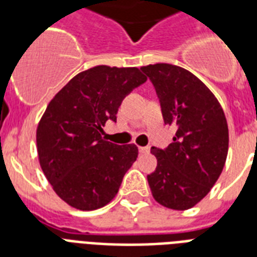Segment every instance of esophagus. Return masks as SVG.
<instances>
[{
    "instance_id": "obj_1",
    "label": "esophagus",
    "mask_w": 257,
    "mask_h": 257,
    "mask_svg": "<svg viewBox=\"0 0 257 257\" xmlns=\"http://www.w3.org/2000/svg\"><path fill=\"white\" fill-rule=\"evenodd\" d=\"M139 151H140V153H144V155H147V153H149L151 148H149V147H140V148H139Z\"/></svg>"
}]
</instances>
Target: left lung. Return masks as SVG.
Segmentation results:
<instances>
[{
  "mask_svg": "<svg viewBox=\"0 0 257 257\" xmlns=\"http://www.w3.org/2000/svg\"><path fill=\"white\" fill-rule=\"evenodd\" d=\"M155 86L164 122L175 125L173 141L152 147L156 171L148 183L157 203L184 211L204 199L219 179L228 153V125L213 93L184 68L143 66Z\"/></svg>",
  "mask_w": 257,
  "mask_h": 257,
  "instance_id": "obj_1",
  "label": "left lung"
}]
</instances>
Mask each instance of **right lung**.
Segmentation results:
<instances>
[{"instance_id":"1","label":"right lung","mask_w":257,"mask_h":257,"mask_svg":"<svg viewBox=\"0 0 257 257\" xmlns=\"http://www.w3.org/2000/svg\"><path fill=\"white\" fill-rule=\"evenodd\" d=\"M145 81L137 68L94 66L72 78L48 105L37 128L38 159L70 207L93 211L117 195L139 149L102 140V126L116 122L122 100Z\"/></svg>"}]
</instances>
